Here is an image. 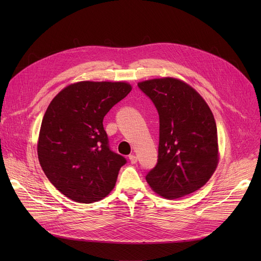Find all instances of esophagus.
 I'll return each instance as SVG.
<instances>
[{
  "mask_svg": "<svg viewBox=\"0 0 261 261\" xmlns=\"http://www.w3.org/2000/svg\"><path fill=\"white\" fill-rule=\"evenodd\" d=\"M129 160H130V162H131V164H136L138 163V156L136 155H129Z\"/></svg>",
  "mask_w": 261,
  "mask_h": 261,
  "instance_id": "obj_1",
  "label": "esophagus"
}]
</instances>
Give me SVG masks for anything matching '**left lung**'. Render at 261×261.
Returning <instances> with one entry per match:
<instances>
[{
	"label": "left lung",
	"mask_w": 261,
	"mask_h": 261,
	"mask_svg": "<svg viewBox=\"0 0 261 261\" xmlns=\"http://www.w3.org/2000/svg\"><path fill=\"white\" fill-rule=\"evenodd\" d=\"M160 116L156 166L146 175L168 200L193 194L208 182L219 162L216 121L208 105L185 81L163 77L141 81Z\"/></svg>",
	"instance_id": "left-lung-1"
}]
</instances>
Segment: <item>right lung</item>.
<instances>
[{
	"label": "right lung",
	"mask_w": 261,
	"mask_h": 261,
	"mask_svg": "<svg viewBox=\"0 0 261 261\" xmlns=\"http://www.w3.org/2000/svg\"><path fill=\"white\" fill-rule=\"evenodd\" d=\"M125 81H79L61 90L43 116L38 159L49 182L79 203L106 198L126 159L111 151L103 117L131 92Z\"/></svg>",
	"instance_id": "right-lung-1"
}]
</instances>
